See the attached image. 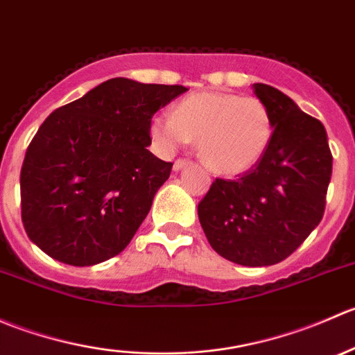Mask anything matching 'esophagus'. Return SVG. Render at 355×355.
I'll return each mask as SVG.
<instances>
[{"mask_svg":"<svg viewBox=\"0 0 355 355\" xmlns=\"http://www.w3.org/2000/svg\"><path fill=\"white\" fill-rule=\"evenodd\" d=\"M191 164H192V161H189V159H177L173 163V170L180 171V170H184V168L191 166Z\"/></svg>","mask_w":355,"mask_h":355,"instance_id":"esophagus-1","label":"esophagus"}]
</instances>
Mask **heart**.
I'll use <instances>...</instances> for the list:
<instances>
[{
	"label": "heart",
	"mask_w": 355,
	"mask_h": 355,
	"mask_svg": "<svg viewBox=\"0 0 355 355\" xmlns=\"http://www.w3.org/2000/svg\"><path fill=\"white\" fill-rule=\"evenodd\" d=\"M153 139L171 153L198 141L204 163L220 175H242L256 166L273 137V120L263 101L232 92H194L173 114L157 113Z\"/></svg>",
	"instance_id": "obj_1"
}]
</instances>
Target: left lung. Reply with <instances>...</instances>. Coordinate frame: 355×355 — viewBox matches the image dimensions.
<instances>
[{
	"label": "left lung",
	"instance_id": "left-lung-1",
	"mask_svg": "<svg viewBox=\"0 0 355 355\" xmlns=\"http://www.w3.org/2000/svg\"><path fill=\"white\" fill-rule=\"evenodd\" d=\"M252 89L273 120L270 146L237 180L216 178L198 214L221 257L242 266H271L320 225L333 157L320 120L271 85L254 84Z\"/></svg>",
	"mask_w": 355,
	"mask_h": 355
}]
</instances>
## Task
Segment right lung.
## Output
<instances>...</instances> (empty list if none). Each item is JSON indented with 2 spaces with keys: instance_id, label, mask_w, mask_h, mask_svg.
<instances>
[{
  "instance_id": "1",
  "label": "right lung",
  "mask_w": 355,
  "mask_h": 355,
  "mask_svg": "<svg viewBox=\"0 0 355 355\" xmlns=\"http://www.w3.org/2000/svg\"><path fill=\"white\" fill-rule=\"evenodd\" d=\"M185 91L116 77L46 118L20 171L22 221L39 249L92 266L128 245L173 166L148 149L149 125Z\"/></svg>"
}]
</instances>
